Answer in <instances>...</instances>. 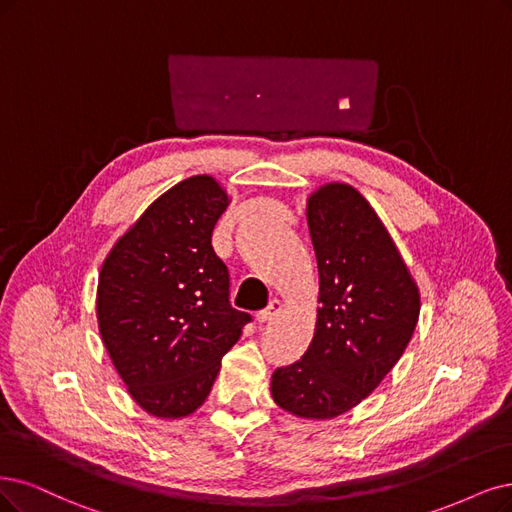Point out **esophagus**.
I'll return each instance as SVG.
<instances>
[{"mask_svg": "<svg viewBox=\"0 0 512 512\" xmlns=\"http://www.w3.org/2000/svg\"><path fill=\"white\" fill-rule=\"evenodd\" d=\"M280 312H282V304H280L278 299H272V301H270V306H268L266 310H261V312L257 314V323H259V325H263V323H270V320H274Z\"/></svg>", "mask_w": 512, "mask_h": 512, "instance_id": "1", "label": "esophagus"}]
</instances>
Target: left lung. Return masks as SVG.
<instances>
[{
    "label": "left lung",
    "instance_id": "obj_1",
    "mask_svg": "<svg viewBox=\"0 0 512 512\" xmlns=\"http://www.w3.org/2000/svg\"><path fill=\"white\" fill-rule=\"evenodd\" d=\"M318 263L316 331L306 354L272 375L278 407L331 420L380 386L418 325L420 291L371 204L346 183L308 198Z\"/></svg>",
    "mask_w": 512,
    "mask_h": 512
}]
</instances>
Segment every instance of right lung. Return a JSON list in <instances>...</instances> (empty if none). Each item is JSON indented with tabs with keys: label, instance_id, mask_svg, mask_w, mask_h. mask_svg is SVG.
I'll return each mask as SVG.
<instances>
[{
	"label": "right lung",
	"instance_id": "1",
	"mask_svg": "<svg viewBox=\"0 0 512 512\" xmlns=\"http://www.w3.org/2000/svg\"><path fill=\"white\" fill-rule=\"evenodd\" d=\"M227 202L213 177H189L151 202L103 261V344L132 399L156 418L194 413L251 323L232 308L230 272L211 244Z\"/></svg>",
	"mask_w": 512,
	"mask_h": 512
}]
</instances>
